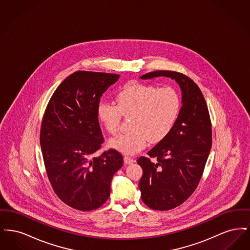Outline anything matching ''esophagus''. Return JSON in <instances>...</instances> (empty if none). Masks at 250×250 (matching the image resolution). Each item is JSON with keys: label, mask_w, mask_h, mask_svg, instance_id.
I'll return each mask as SVG.
<instances>
[{"label": "esophagus", "mask_w": 250, "mask_h": 250, "mask_svg": "<svg viewBox=\"0 0 250 250\" xmlns=\"http://www.w3.org/2000/svg\"><path fill=\"white\" fill-rule=\"evenodd\" d=\"M124 161H125V164H132V163H134L135 160L133 158L129 157V156H125L124 157Z\"/></svg>", "instance_id": "esophagus-1"}]
</instances>
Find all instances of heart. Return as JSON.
I'll list each match as a JSON object with an SVG mask.
<instances>
[{
	"label": "heart",
	"mask_w": 250,
	"mask_h": 250,
	"mask_svg": "<svg viewBox=\"0 0 250 250\" xmlns=\"http://www.w3.org/2000/svg\"><path fill=\"white\" fill-rule=\"evenodd\" d=\"M116 105L100 102L97 117L110 135H116L122 115L131 116V132L122 134L109 142V146L125 155H135L144 149L149 141H163L172 130L181 110V97L171 86L131 83L115 96Z\"/></svg>",
	"instance_id": "obj_1"
}]
</instances>
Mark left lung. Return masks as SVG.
I'll return each instance as SVG.
<instances>
[{
	"label": "left lung",
	"instance_id": "8db88e82",
	"mask_svg": "<svg viewBox=\"0 0 250 250\" xmlns=\"http://www.w3.org/2000/svg\"><path fill=\"white\" fill-rule=\"evenodd\" d=\"M167 77L182 91V107L172 130L138 164L143 174L139 187L143 202L151 209L167 211L186 202L197 188L212 147V125L202 91L188 76L175 71L150 72V80Z\"/></svg>",
	"mask_w": 250,
	"mask_h": 250
}]
</instances>
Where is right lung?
Here are the masks:
<instances>
[{
	"label": "right lung",
	"instance_id": "add662e5",
	"mask_svg": "<svg viewBox=\"0 0 250 250\" xmlns=\"http://www.w3.org/2000/svg\"><path fill=\"white\" fill-rule=\"evenodd\" d=\"M119 77L73 73L58 86L43 116L40 145L48 180L60 200L80 211L106 202L112 177L124 163L114 149L95 156L104 143L97 117L100 97Z\"/></svg>",
	"mask_w": 250,
	"mask_h": 250
}]
</instances>
